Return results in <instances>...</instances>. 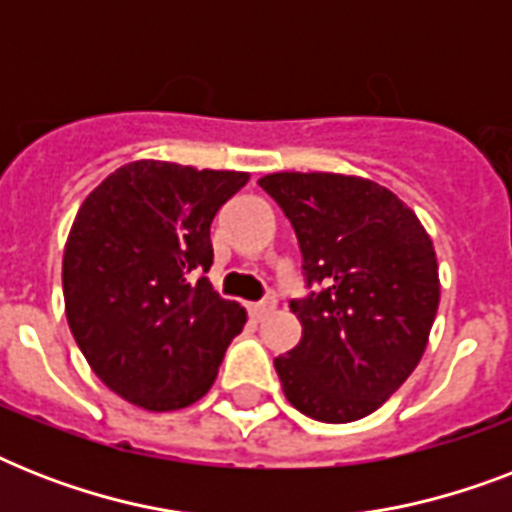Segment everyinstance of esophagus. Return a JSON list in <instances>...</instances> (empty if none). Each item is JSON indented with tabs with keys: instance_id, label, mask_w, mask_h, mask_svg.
<instances>
[{
	"instance_id": "34e87169",
	"label": "esophagus",
	"mask_w": 512,
	"mask_h": 512,
	"mask_svg": "<svg viewBox=\"0 0 512 512\" xmlns=\"http://www.w3.org/2000/svg\"><path fill=\"white\" fill-rule=\"evenodd\" d=\"M273 311H276V300H273V297L249 305V313H252L255 319H263V316H268V313H273Z\"/></svg>"
}]
</instances>
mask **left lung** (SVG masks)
Here are the masks:
<instances>
[{
    "label": "left lung",
    "mask_w": 512,
    "mask_h": 512,
    "mask_svg": "<svg viewBox=\"0 0 512 512\" xmlns=\"http://www.w3.org/2000/svg\"><path fill=\"white\" fill-rule=\"evenodd\" d=\"M295 228L305 284L289 308L303 337L273 358L284 396L319 422L380 409L420 364L436 319L438 263L428 231L385 185L335 172L257 180Z\"/></svg>",
    "instance_id": "1"
}]
</instances>
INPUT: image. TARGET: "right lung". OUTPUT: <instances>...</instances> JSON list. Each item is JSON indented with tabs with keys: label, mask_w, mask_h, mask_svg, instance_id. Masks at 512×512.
I'll use <instances>...</instances> for the list:
<instances>
[{
	"label": "right lung",
	"mask_w": 512,
	"mask_h": 512,
	"mask_svg": "<svg viewBox=\"0 0 512 512\" xmlns=\"http://www.w3.org/2000/svg\"><path fill=\"white\" fill-rule=\"evenodd\" d=\"M247 172L140 159L82 201L63 252L66 319L92 372L124 401H199L247 311L217 295L209 225Z\"/></svg>",
	"instance_id": "1"
}]
</instances>
